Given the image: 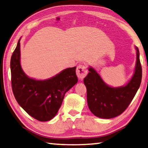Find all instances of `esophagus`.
<instances>
[{
    "label": "esophagus",
    "instance_id": "1",
    "mask_svg": "<svg viewBox=\"0 0 148 148\" xmlns=\"http://www.w3.org/2000/svg\"><path fill=\"white\" fill-rule=\"evenodd\" d=\"M87 73L88 70L85 65L80 64L77 66L76 69V74L80 79H83L84 77H85Z\"/></svg>",
    "mask_w": 148,
    "mask_h": 148
}]
</instances>
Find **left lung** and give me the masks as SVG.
I'll return each mask as SVG.
<instances>
[{"label": "left lung", "instance_id": "left-lung-1", "mask_svg": "<svg viewBox=\"0 0 148 148\" xmlns=\"http://www.w3.org/2000/svg\"><path fill=\"white\" fill-rule=\"evenodd\" d=\"M135 73L127 85L112 88L106 84L95 70L90 67V72L84 79L87 90V102L93 114L99 118L110 119L123 112L130 105L140 86L142 66L137 47Z\"/></svg>", "mask_w": 148, "mask_h": 148}]
</instances>
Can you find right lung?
Wrapping results in <instances>:
<instances>
[{
    "label": "right lung",
    "mask_w": 148,
    "mask_h": 148,
    "mask_svg": "<svg viewBox=\"0 0 148 148\" xmlns=\"http://www.w3.org/2000/svg\"><path fill=\"white\" fill-rule=\"evenodd\" d=\"M20 41L11 59L12 92L19 105L30 116L40 121H49L58 112L65 93L77 83L76 67L66 69L49 79L30 78L21 67Z\"/></svg>",
    "instance_id": "obj_1"
}]
</instances>
